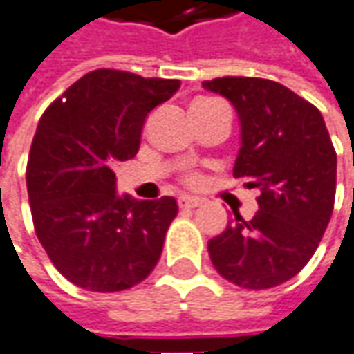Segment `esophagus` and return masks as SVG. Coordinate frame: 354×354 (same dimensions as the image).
I'll return each instance as SVG.
<instances>
[{
  "label": "esophagus",
  "instance_id": "obj_1",
  "mask_svg": "<svg viewBox=\"0 0 354 354\" xmlns=\"http://www.w3.org/2000/svg\"><path fill=\"white\" fill-rule=\"evenodd\" d=\"M178 205H180V209H194L197 207V205H201V199H199V197L182 196L178 197Z\"/></svg>",
  "mask_w": 354,
  "mask_h": 354
}]
</instances>
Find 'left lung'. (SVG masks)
I'll use <instances>...</instances> for the list:
<instances>
[{
  "mask_svg": "<svg viewBox=\"0 0 354 354\" xmlns=\"http://www.w3.org/2000/svg\"><path fill=\"white\" fill-rule=\"evenodd\" d=\"M203 88L232 102L240 151L232 174L259 187V211L211 238L218 275L244 288H271L292 279L314 256L328 228L337 155L319 110L281 83L218 77Z\"/></svg>",
  "mask_w": 354,
  "mask_h": 354,
  "instance_id": "left-lung-1",
  "label": "left lung"
}]
</instances>
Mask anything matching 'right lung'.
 Segmentation results:
<instances>
[{
  "label": "right lung",
  "mask_w": 354,
  "mask_h": 354,
  "mask_svg": "<svg viewBox=\"0 0 354 354\" xmlns=\"http://www.w3.org/2000/svg\"><path fill=\"white\" fill-rule=\"evenodd\" d=\"M178 88V79L95 69L40 118L26 165L32 223L48 258L77 287L126 290L157 266L176 199L118 196L112 165L136 157L145 118Z\"/></svg>",
  "instance_id": "add662e5"
}]
</instances>
